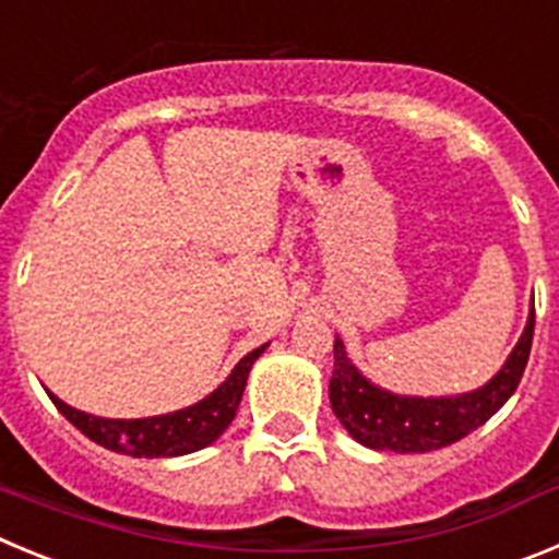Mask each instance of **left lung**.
Instances as JSON below:
<instances>
[{"label": "left lung", "instance_id": "8db88e82", "mask_svg": "<svg viewBox=\"0 0 559 559\" xmlns=\"http://www.w3.org/2000/svg\"><path fill=\"white\" fill-rule=\"evenodd\" d=\"M535 335V308L518 347L501 372L478 392L459 397H397L374 389L349 364L344 344H333V378H330V406L349 437L374 451L426 453L453 445L478 426H484L498 408L512 397L530 360Z\"/></svg>", "mask_w": 559, "mask_h": 559}]
</instances>
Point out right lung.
Listing matches in <instances>:
<instances>
[{
	"label": "right lung",
	"mask_w": 559,
	"mask_h": 559,
	"mask_svg": "<svg viewBox=\"0 0 559 559\" xmlns=\"http://www.w3.org/2000/svg\"><path fill=\"white\" fill-rule=\"evenodd\" d=\"M265 349L257 347L251 349L246 358H240L229 378L221 383L215 392L206 400L195 403L181 412L162 414V417H147V419H103L83 414L78 408L67 406L63 400L56 394H49V400L56 403L58 412L72 423L81 433H86L92 442L108 448L114 453H131V456H185V453L201 451V448L212 445L221 433L226 431L231 419H235L240 397H243L246 378L249 369L260 353Z\"/></svg>",
	"instance_id": "right-lung-1"
}]
</instances>
